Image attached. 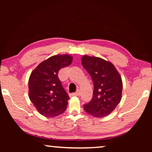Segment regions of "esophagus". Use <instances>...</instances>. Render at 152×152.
<instances>
[{"instance_id":"1","label":"esophagus","mask_w":152,"mask_h":152,"mask_svg":"<svg viewBox=\"0 0 152 152\" xmlns=\"http://www.w3.org/2000/svg\"><path fill=\"white\" fill-rule=\"evenodd\" d=\"M80 91L78 90L76 92H74V93L72 94V96H80Z\"/></svg>"}]
</instances>
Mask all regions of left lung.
<instances>
[{
	"instance_id": "1",
	"label": "left lung",
	"mask_w": 152,
	"mask_h": 152,
	"mask_svg": "<svg viewBox=\"0 0 152 152\" xmlns=\"http://www.w3.org/2000/svg\"><path fill=\"white\" fill-rule=\"evenodd\" d=\"M82 64L94 84L92 98L84 104V109L94 117H106L121 100V77L112 63L101 58L85 55L82 58Z\"/></svg>"
}]
</instances>
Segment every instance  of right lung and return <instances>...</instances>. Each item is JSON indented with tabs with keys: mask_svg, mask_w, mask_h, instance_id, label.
Returning <instances> with one entry per match:
<instances>
[{
	"mask_svg": "<svg viewBox=\"0 0 152 152\" xmlns=\"http://www.w3.org/2000/svg\"><path fill=\"white\" fill-rule=\"evenodd\" d=\"M72 57L56 55L42 61L29 79L30 101L41 115L55 117L65 111L70 99L58 78L61 68L70 66Z\"/></svg>",
	"mask_w": 152,
	"mask_h": 152,
	"instance_id": "obj_1",
	"label": "right lung"
}]
</instances>
